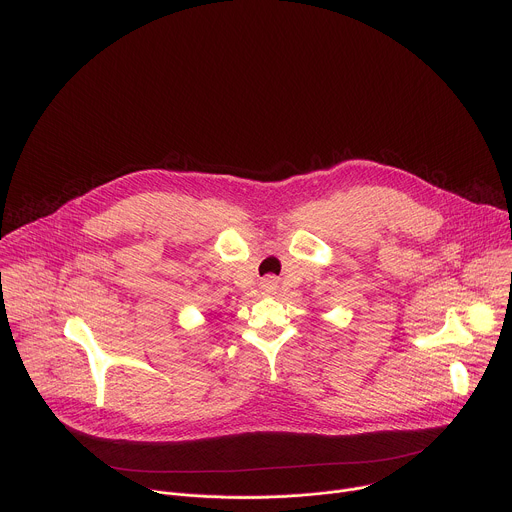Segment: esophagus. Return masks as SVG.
Here are the masks:
<instances>
[{
    "label": "esophagus",
    "instance_id": "esophagus-1",
    "mask_svg": "<svg viewBox=\"0 0 512 512\" xmlns=\"http://www.w3.org/2000/svg\"><path fill=\"white\" fill-rule=\"evenodd\" d=\"M275 289H277V279H273V277L263 279V291H267V294H273Z\"/></svg>",
    "mask_w": 512,
    "mask_h": 512
}]
</instances>
